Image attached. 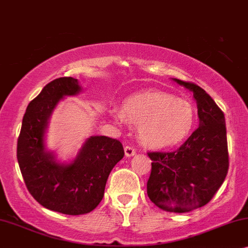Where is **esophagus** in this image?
Returning a JSON list of instances; mask_svg holds the SVG:
<instances>
[{"mask_svg":"<svg viewBox=\"0 0 248 248\" xmlns=\"http://www.w3.org/2000/svg\"><path fill=\"white\" fill-rule=\"evenodd\" d=\"M124 154H126V156L127 157H130V156H134L135 154H136V150H135L134 147H131V146H127L124 147Z\"/></svg>","mask_w":248,"mask_h":248,"instance_id":"obj_1","label":"esophagus"}]
</instances>
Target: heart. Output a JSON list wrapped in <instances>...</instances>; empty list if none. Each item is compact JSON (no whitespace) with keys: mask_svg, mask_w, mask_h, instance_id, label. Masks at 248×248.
<instances>
[{"mask_svg":"<svg viewBox=\"0 0 248 248\" xmlns=\"http://www.w3.org/2000/svg\"><path fill=\"white\" fill-rule=\"evenodd\" d=\"M113 114L118 121L124 119L140 124L138 136L141 143L154 148L183 143L196 124V110L189 102L162 92L133 95L124 102L121 111H114Z\"/></svg>","mask_w":248,"mask_h":248,"instance_id":"1","label":"heart"}]
</instances>
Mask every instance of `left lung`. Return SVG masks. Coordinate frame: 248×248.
I'll list each match as a JSON object with an SVG mask.
<instances>
[{"instance_id": "obj_1", "label": "left lung", "mask_w": 248, "mask_h": 248, "mask_svg": "<svg viewBox=\"0 0 248 248\" xmlns=\"http://www.w3.org/2000/svg\"><path fill=\"white\" fill-rule=\"evenodd\" d=\"M173 80L193 92L200 126L176 151L151 152L152 170L147 195L167 212L185 213L210 202L229 169L226 119L203 88Z\"/></svg>"}]
</instances>
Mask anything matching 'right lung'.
Masks as SVG:
<instances>
[{
  "mask_svg": "<svg viewBox=\"0 0 248 248\" xmlns=\"http://www.w3.org/2000/svg\"><path fill=\"white\" fill-rule=\"evenodd\" d=\"M81 91L78 79L61 77L48 82L28 104L16 145V158L31 196L46 209L79 216L93 211L104 196L111 170L124 157L118 140L87 138L71 163H59L45 148L49 117L64 96Z\"/></svg>",
  "mask_w": 248,
  "mask_h": 248,
  "instance_id": "add662e5",
  "label": "right lung"
}]
</instances>
